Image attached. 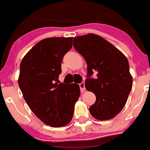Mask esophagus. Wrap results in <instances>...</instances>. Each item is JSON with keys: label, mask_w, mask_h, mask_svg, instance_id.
<instances>
[{"label": "esophagus", "mask_w": 150, "mask_h": 150, "mask_svg": "<svg viewBox=\"0 0 150 150\" xmlns=\"http://www.w3.org/2000/svg\"><path fill=\"white\" fill-rule=\"evenodd\" d=\"M79 87H80V90H81V92H84V90H85V86H84V82H81L79 84Z\"/></svg>", "instance_id": "1"}]
</instances>
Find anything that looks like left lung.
Listing matches in <instances>:
<instances>
[{
    "label": "left lung",
    "mask_w": 150,
    "mask_h": 150,
    "mask_svg": "<svg viewBox=\"0 0 150 150\" xmlns=\"http://www.w3.org/2000/svg\"><path fill=\"white\" fill-rule=\"evenodd\" d=\"M74 47L85 60L87 78L85 87L96 96L90 107L92 116L99 120L115 117L125 106L133 85L127 57L111 43L96 34L74 38ZM93 72L97 74L92 78Z\"/></svg>",
    "instance_id": "1"
}]
</instances>
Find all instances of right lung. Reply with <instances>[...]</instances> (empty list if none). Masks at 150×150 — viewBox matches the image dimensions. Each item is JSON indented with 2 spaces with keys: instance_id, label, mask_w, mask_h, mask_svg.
<instances>
[{
  "instance_id": "add662e5",
  "label": "right lung",
  "mask_w": 150,
  "mask_h": 150,
  "mask_svg": "<svg viewBox=\"0 0 150 150\" xmlns=\"http://www.w3.org/2000/svg\"><path fill=\"white\" fill-rule=\"evenodd\" d=\"M73 37L48 38L37 43L20 63L18 84L35 116L46 125L63 127L72 120L80 96L77 84H59L61 63Z\"/></svg>"
}]
</instances>
